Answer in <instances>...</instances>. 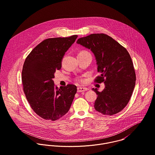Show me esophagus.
<instances>
[{
  "mask_svg": "<svg viewBox=\"0 0 155 155\" xmlns=\"http://www.w3.org/2000/svg\"><path fill=\"white\" fill-rule=\"evenodd\" d=\"M88 88H85V87H78V92L80 93V92H84L85 91H87Z\"/></svg>",
  "mask_w": 155,
  "mask_h": 155,
  "instance_id": "obj_1",
  "label": "esophagus"
}]
</instances>
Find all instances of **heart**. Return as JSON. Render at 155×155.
Masks as SVG:
<instances>
[{
  "label": "heart",
  "instance_id": "b5f03b06",
  "mask_svg": "<svg viewBox=\"0 0 155 155\" xmlns=\"http://www.w3.org/2000/svg\"><path fill=\"white\" fill-rule=\"evenodd\" d=\"M82 52H85V51H82V52H80V53H82ZM77 81H82V79L81 78H79V77H78V78H77Z\"/></svg>",
  "mask_w": 155,
  "mask_h": 155
}]
</instances>
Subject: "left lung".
Listing matches in <instances>:
<instances>
[{"label":"left lung","instance_id":"obj_1","mask_svg":"<svg viewBox=\"0 0 155 155\" xmlns=\"http://www.w3.org/2000/svg\"><path fill=\"white\" fill-rule=\"evenodd\" d=\"M78 44L94 53L101 73L95 82H104L102 92L93 88L97 95L94 108L103 115H112L121 111L132 96L136 81L131 57L123 46L104 34H93L78 40Z\"/></svg>","mask_w":155,"mask_h":155}]
</instances>
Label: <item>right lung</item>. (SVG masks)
I'll list each match as a JSON object with an SVG mask.
<instances>
[{
  "label": "right lung",
  "mask_w": 155,
  "mask_h": 155,
  "mask_svg": "<svg viewBox=\"0 0 155 155\" xmlns=\"http://www.w3.org/2000/svg\"><path fill=\"white\" fill-rule=\"evenodd\" d=\"M77 35L52 38L38 45L26 57L22 70L23 91L33 110L43 119L55 121L68 112L77 92L73 84L58 88L53 79L61 68L65 53Z\"/></svg>",
  "instance_id": "1"
}]
</instances>
